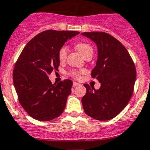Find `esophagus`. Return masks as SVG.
Here are the masks:
<instances>
[{
    "mask_svg": "<svg viewBox=\"0 0 150 150\" xmlns=\"http://www.w3.org/2000/svg\"><path fill=\"white\" fill-rule=\"evenodd\" d=\"M72 85H73V86H79L80 84L78 83H77V82H75V81H74L73 83H72Z\"/></svg>",
    "mask_w": 150,
    "mask_h": 150,
    "instance_id": "34e87169",
    "label": "esophagus"
}]
</instances>
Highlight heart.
Returning a JSON list of instances; mask_svg holds the SVG:
<instances>
[{
    "mask_svg": "<svg viewBox=\"0 0 150 150\" xmlns=\"http://www.w3.org/2000/svg\"><path fill=\"white\" fill-rule=\"evenodd\" d=\"M76 49L79 51V53H81L83 56L85 57L88 54H93V48L89 44L86 42H79L76 45ZM68 51H69V49L68 47L66 45H63L59 50V53H58V56H59V59L60 61H64L67 59V56ZM85 72V70L83 69H72V70L69 71V74L72 77V78H80L81 75L82 74H83Z\"/></svg>",
    "mask_w": 150,
    "mask_h": 150,
    "instance_id": "heart-1",
    "label": "heart"
}]
</instances>
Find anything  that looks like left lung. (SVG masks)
<instances>
[{"instance_id":"8db88e82","label":"left lung","mask_w":150,"mask_h":150,"mask_svg":"<svg viewBox=\"0 0 150 150\" xmlns=\"http://www.w3.org/2000/svg\"><path fill=\"white\" fill-rule=\"evenodd\" d=\"M81 34L97 45L98 56L91 75L101 83L97 90L84 84L86 93L81 100L84 112L97 120H111L132 97L136 78L134 62L125 46L111 35L97 31Z\"/></svg>"}]
</instances>
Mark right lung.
<instances>
[{"label": "right lung", "mask_w": 150, "mask_h": 150, "mask_svg": "<svg viewBox=\"0 0 150 150\" xmlns=\"http://www.w3.org/2000/svg\"><path fill=\"white\" fill-rule=\"evenodd\" d=\"M79 33L45 30L30 40L20 53L13 70V82L20 105L34 120L50 121L63 113L72 82L66 79L52 84L48 75L58 71L59 49Z\"/></svg>", "instance_id": "obj_1"}]
</instances>
